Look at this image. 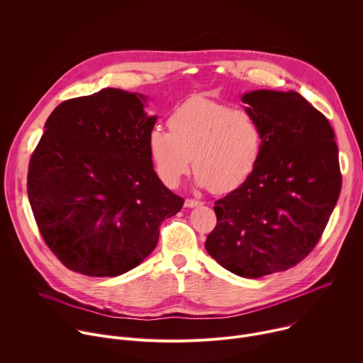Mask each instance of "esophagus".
I'll use <instances>...</instances> for the list:
<instances>
[{
    "instance_id": "1",
    "label": "esophagus",
    "mask_w": 363,
    "mask_h": 363,
    "mask_svg": "<svg viewBox=\"0 0 363 363\" xmlns=\"http://www.w3.org/2000/svg\"><path fill=\"white\" fill-rule=\"evenodd\" d=\"M186 208H195V206H199L202 205L201 201H196V199H185V203H184Z\"/></svg>"
}]
</instances>
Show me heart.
I'll return each mask as SVG.
<instances>
[{
	"instance_id": "1",
	"label": "heart",
	"mask_w": 363,
	"mask_h": 363,
	"mask_svg": "<svg viewBox=\"0 0 363 363\" xmlns=\"http://www.w3.org/2000/svg\"><path fill=\"white\" fill-rule=\"evenodd\" d=\"M169 132L155 126L146 140L155 174L177 188L191 171L199 188L224 194L241 186L262 153L263 135L247 112L208 99H191L172 112Z\"/></svg>"
}]
</instances>
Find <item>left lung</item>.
I'll return each instance as SVG.
<instances>
[{
	"label": "left lung",
	"mask_w": 363,
	"mask_h": 363,
	"mask_svg": "<svg viewBox=\"0 0 363 363\" xmlns=\"http://www.w3.org/2000/svg\"><path fill=\"white\" fill-rule=\"evenodd\" d=\"M244 111L260 125L262 153L250 178L216 202L205 248L228 272L258 279L313 250L339 199L342 177L329 121L298 93L252 90Z\"/></svg>",
	"instance_id": "obj_1"
}]
</instances>
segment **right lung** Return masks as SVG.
I'll return each instance as SVG.
<instances>
[{"label":"right lung","mask_w":363,"mask_h":363,"mask_svg":"<svg viewBox=\"0 0 363 363\" xmlns=\"http://www.w3.org/2000/svg\"><path fill=\"white\" fill-rule=\"evenodd\" d=\"M147 97L106 87L51 112L28 167L38 230L59 260L90 277H116L155 250L160 225L184 199L153 171Z\"/></svg>","instance_id":"obj_1"}]
</instances>
